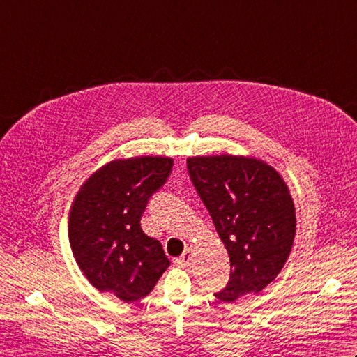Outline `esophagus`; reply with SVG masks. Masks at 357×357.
<instances>
[{
	"label": "esophagus",
	"instance_id": "obj_1",
	"mask_svg": "<svg viewBox=\"0 0 357 357\" xmlns=\"http://www.w3.org/2000/svg\"><path fill=\"white\" fill-rule=\"evenodd\" d=\"M192 256H193V250L187 248L185 252L183 253V256L178 257V259L174 262H176L178 265H183V267H188V265H190V262H192Z\"/></svg>",
	"mask_w": 357,
	"mask_h": 357
}]
</instances>
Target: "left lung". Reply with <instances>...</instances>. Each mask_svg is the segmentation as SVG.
<instances>
[{
    "label": "left lung",
    "mask_w": 357,
    "mask_h": 357,
    "mask_svg": "<svg viewBox=\"0 0 357 357\" xmlns=\"http://www.w3.org/2000/svg\"><path fill=\"white\" fill-rule=\"evenodd\" d=\"M187 169L230 256V279L215 296L233 302L262 291L294 241V204L284 179L267 162L245 156H193Z\"/></svg>",
    "instance_id": "obj_1"
}]
</instances>
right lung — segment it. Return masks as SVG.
<instances>
[{
    "label": "right lung",
    "instance_id": "right-lung-1",
    "mask_svg": "<svg viewBox=\"0 0 357 357\" xmlns=\"http://www.w3.org/2000/svg\"><path fill=\"white\" fill-rule=\"evenodd\" d=\"M172 165L173 159L162 156L115 159L81 185L69 215V239L78 267L96 290L139 301L170 265L161 242L147 236L139 222Z\"/></svg>",
    "mask_w": 357,
    "mask_h": 357
}]
</instances>
